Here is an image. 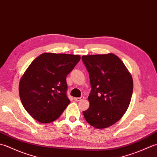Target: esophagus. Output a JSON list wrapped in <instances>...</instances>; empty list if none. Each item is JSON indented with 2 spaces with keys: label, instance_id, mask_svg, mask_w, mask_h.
Returning <instances> with one entry per match:
<instances>
[{
  "label": "esophagus",
  "instance_id": "obj_1",
  "mask_svg": "<svg viewBox=\"0 0 157 157\" xmlns=\"http://www.w3.org/2000/svg\"><path fill=\"white\" fill-rule=\"evenodd\" d=\"M84 96H82V97H75L74 98V100L75 101H80L82 100H84Z\"/></svg>",
  "mask_w": 157,
  "mask_h": 157
}]
</instances>
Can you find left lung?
<instances>
[{"mask_svg": "<svg viewBox=\"0 0 157 157\" xmlns=\"http://www.w3.org/2000/svg\"><path fill=\"white\" fill-rule=\"evenodd\" d=\"M82 59L92 88L90 106L83 115L95 128H109L117 122L129 107L134 87L132 75L113 53L84 55Z\"/></svg>", "mask_w": 157, "mask_h": 157, "instance_id": "8db88e82", "label": "left lung"}]
</instances>
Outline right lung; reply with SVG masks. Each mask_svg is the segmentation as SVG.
<instances>
[{
    "mask_svg": "<svg viewBox=\"0 0 157 157\" xmlns=\"http://www.w3.org/2000/svg\"><path fill=\"white\" fill-rule=\"evenodd\" d=\"M81 57L70 54L42 53L29 65L19 81L23 107L40 123L57 119L69 105L66 77Z\"/></svg>",
    "mask_w": 157,
    "mask_h": 157,
    "instance_id": "add662e5",
    "label": "right lung"
}]
</instances>
